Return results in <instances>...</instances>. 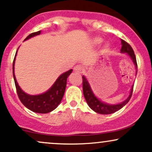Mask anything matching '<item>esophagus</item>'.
<instances>
[{
	"label": "esophagus",
	"instance_id": "1",
	"mask_svg": "<svg viewBox=\"0 0 152 152\" xmlns=\"http://www.w3.org/2000/svg\"><path fill=\"white\" fill-rule=\"evenodd\" d=\"M74 71L76 73H77V74H81L82 71H83V69H82V67L80 65H77L74 66Z\"/></svg>",
	"mask_w": 152,
	"mask_h": 152
}]
</instances>
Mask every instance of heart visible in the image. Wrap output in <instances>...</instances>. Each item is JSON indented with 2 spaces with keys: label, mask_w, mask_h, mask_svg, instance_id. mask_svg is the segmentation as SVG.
<instances>
[{
  "label": "heart",
  "mask_w": 152,
  "mask_h": 152,
  "mask_svg": "<svg viewBox=\"0 0 152 152\" xmlns=\"http://www.w3.org/2000/svg\"><path fill=\"white\" fill-rule=\"evenodd\" d=\"M92 42H93L94 44L98 45V44H99V43H101L102 42V39L101 38H94L93 39V41H92ZM109 48V45L106 44L104 47V51H106V50H108Z\"/></svg>",
  "instance_id": "heart-1"
}]
</instances>
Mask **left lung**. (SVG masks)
I'll use <instances>...</instances> for the list:
<instances>
[{"instance_id": "left-lung-1", "label": "left lung", "mask_w": 152, "mask_h": 152, "mask_svg": "<svg viewBox=\"0 0 152 152\" xmlns=\"http://www.w3.org/2000/svg\"><path fill=\"white\" fill-rule=\"evenodd\" d=\"M121 44L122 47L121 49V53H126L129 56L132 58V61H133L134 64H135L136 67L137 69V58H136V56L134 54V52L133 49H132V46L126 43V41L121 40ZM83 78V96H84L86 101L89 106V107L92 110H94L95 112L98 113V114H110L112 113L116 112L118 110L121 109L123 106H124L126 104L129 102L131 97H132V93H133V88L134 86H132V89H131L130 95L127 98L124 102H123L119 104H116V105H110V104H107L106 103H104L99 100L95 96L93 91H92L91 88L89 83H88V81L84 76H82Z\"/></svg>"}]
</instances>
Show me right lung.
Returning <instances> with one entry per match:
<instances>
[{
    "mask_svg": "<svg viewBox=\"0 0 152 152\" xmlns=\"http://www.w3.org/2000/svg\"><path fill=\"white\" fill-rule=\"evenodd\" d=\"M40 34H41V31L32 33L26 38L25 41L31 37L39 35ZM16 53H15V56H16ZM15 56L13 63V74L17 94H18L20 101L26 108L30 109L31 111H34V112L40 113V114H47V113L52 111L59 105V104L61 102L63 96L64 95V92H65L67 78L72 72V69L61 75L57 78L53 86L50 87V89L47 91L46 92L40 94V95H29V94H26L25 92L23 91L16 81V78H15L14 74Z\"/></svg>",
    "mask_w": 152,
    "mask_h": 152,
    "instance_id": "obj_1",
    "label": "right lung"
}]
</instances>
